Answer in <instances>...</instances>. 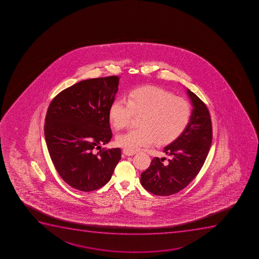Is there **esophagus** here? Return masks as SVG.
I'll list each match as a JSON object with an SVG mask.
<instances>
[{
	"label": "esophagus",
	"mask_w": 259,
	"mask_h": 259,
	"mask_svg": "<svg viewBox=\"0 0 259 259\" xmlns=\"http://www.w3.org/2000/svg\"><path fill=\"white\" fill-rule=\"evenodd\" d=\"M123 154L126 155V156H133L134 154H136V152L134 151H129V150H126V149H124L123 150Z\"/></svg>",
	"instance_id": "1"
}]
</instances>
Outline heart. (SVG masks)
<instances>
[{
  "label": "heart",
  "mask_w": 259,
  "mask_h": 259,
  "mask_svg": "<svg viewBox=\"0 0 259 259\" xmlns=\"http://www.w3.org/2000/svg\"><path fill=\"white\" fill-rule=\"evenodd\" d=\"M192 106L161 88L142 87L133 90L126 100L117 99L109 109V118L116 129L127 126L135 115H141L139 126L116 138V144L129 151L149 146L156 140L165 144L184 131L192 117Z\"/></svg>",
  "instance_id": "1"
}]
</instances>
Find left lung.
<instances>
[{
  "label": "left lung",
  "mask_w": 259,
  "mask_h": 259,
  "mask_svg": "<svg viewBox=\"0 0 259 259\" xmlns=\"http://www.w3.org/2000/svg\"><path fill=\"white\" fill-rule=\"evenodd\" d=\"M193 110L187 127L177 139L164 147L169 157H154L141 174L143 187L157 196H169L184 189L197 177L212 144V122L207 106L194 93L187 90Z\"/></svg>",
  "instance_id": "8db88e82"
}]
</instances>
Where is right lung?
<instances>
[{"instance_id": "1", "label": "right lung", "mask_w": 259, "mask_h": 259, "mask_svg": "<svg viewBox=\"0 0 259 259\" xmlns=\"http://www.w3.org/2000/svg\"><path fill=\"white\" fill-rule=\"evenodd\" d=\"M119 77L82 80L52 100L45 122L50 156L70 187L91 192L105 186L121 157L119 148L94 149L112 138L109 109L118 91Z\"/></svg>"}]
</instances>
